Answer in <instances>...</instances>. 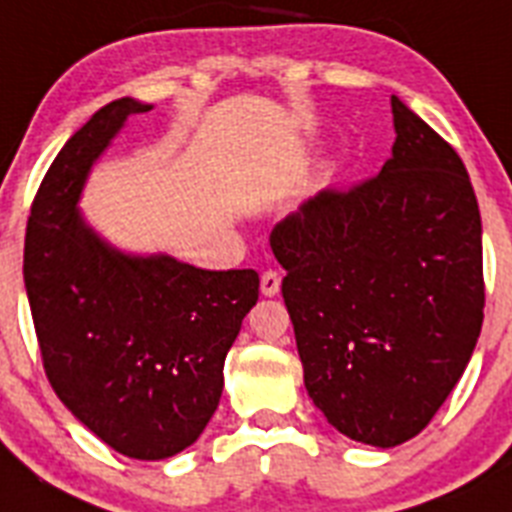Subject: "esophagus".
<instances>
[{
  "mask_svg": "<svg viewBox=\"0 0 512 512\" xmlns=\"http://www.w3.org/2000/svg\"><path fill=\"white\" fill-rule=\"evenodd\" d=\"M279 287H282V277H279L277 271L269 269L261 274V295L264 297L279 295Z\"/></svg>",
  "mask_w": 512,
  "mask_h": 512,
  "instance_id": "1",
  "label": "esophagus"
}]
</instances>
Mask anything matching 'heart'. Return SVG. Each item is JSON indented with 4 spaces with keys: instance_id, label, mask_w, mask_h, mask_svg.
Listing matches in <instances>:
<instances>
[{
    "instance_id": "1",
    "label": "heart",
    "mask_w": 512,
    "mask_h": 512,
    "mask_svg": "<svg viewBox=\"0 0 512 512\" xmlns=\"http://www.w3.org/2000/svg\"><path fill=\"white\" fill-rule=\"evenodd\" d=\"M328 171H320V176H318V184H325V182H328Z\"/></svg>"
}]
</instances>
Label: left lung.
<instances>
[{
  "label": "left lung",
  "instance_id": "obj_1",
  "mask_svg": "<svg viewBox=\"0 0 512 512\" xmlns=\"http://www.w3.org/2000/svg\"><path fill=\"white\" fill-rule=\"evenodd\" d=\"M395 143L374 179L320 192L271 233L287 271L305 390L351 441L418 436L482 330V220L454 148L392 97Z\"/></svg>",
  "mask_w": 512,
  "mask_h": 512
}]
</instances>
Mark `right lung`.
Instances as JSON below:
<instances>
[{
	"mask_svg": "<svg viewBox=\"0 0 512 512\" xmlns=\"http://www.w3.org/2000/svg\"><path fill=\"white\" fill-rule=\"evenodd\" d=\"M148 110L115 99L66 140L30 210L22 274L58 400L117 454L158 461L192 446L215 415L259 274L122 251L84 217L94 164Z\"/></svg>",
	"mask_w": 512,
	"mask_h": 512,
	"instance_id": "obj_1",
	"label": "right lung"
}]
</instances>
